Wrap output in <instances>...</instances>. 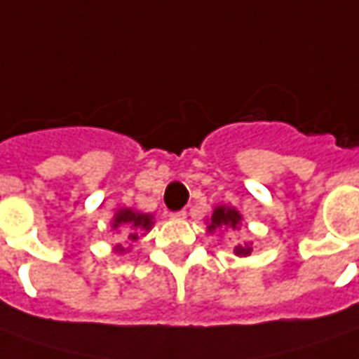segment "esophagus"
Returning a JSON list of instances; mask_svg holds the SVG:
<instances>
[{"mask_svg":"<svg viewBox=\"0 0 359 359\" xmlns=\"http://www.w3.org/2000/svg\"><path fill=\"white\" fill-rule=\"evenodd\" d=\"M172 219H184L187 217V212L184 210H179V212H171Z\"/></svg>","mask_w":359,"mask_h":359,"instance_id":"34e87169","label":"esophagus"}]
</instances>
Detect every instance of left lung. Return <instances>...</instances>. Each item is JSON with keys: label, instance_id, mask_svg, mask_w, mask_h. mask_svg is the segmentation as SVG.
<instances>
[{"label": "left lung", "instance_id": "1", "mask_svg": "<svg viewBox=\"0 0 359 359\" xmlns=\"http://www.w3.org/2000/svg\"><path fill=\"white\" fill-rule=\"evenodd\" d=\"M241 223V214L237 210H233V208H225V205H219V208H215L214 215H212V222L208 225V231H215V229H227V227H231V229H237ZM250 247L245 243V245H237L235 247V255H239V257H247L250 255Z\"/></svg>", "mask_w": 359, "mask_h": 359}]
</instances>
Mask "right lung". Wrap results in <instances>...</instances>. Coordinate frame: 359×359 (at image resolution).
<instances>
[{"mask_svg":"<svg viewBox=\"0 0 359 359\" xmlns=\"http://www.w3.org/2000/svg\"><path fill=\"white\" fill-rule=\"evenodd\" d=\"M151 225H154L151 215L137 214V212H132V210H120L118 214L114 215V223H112L114 229H116V227H124L128 241H136L137 231H140V229H142V231H149ZM126 247L116 245V252H120V255L126 252Z\"/></svg>","mask_w":359,"mask_h":359,"instance_id":"right-lung-1","label":"right lung"}]
</instances>
